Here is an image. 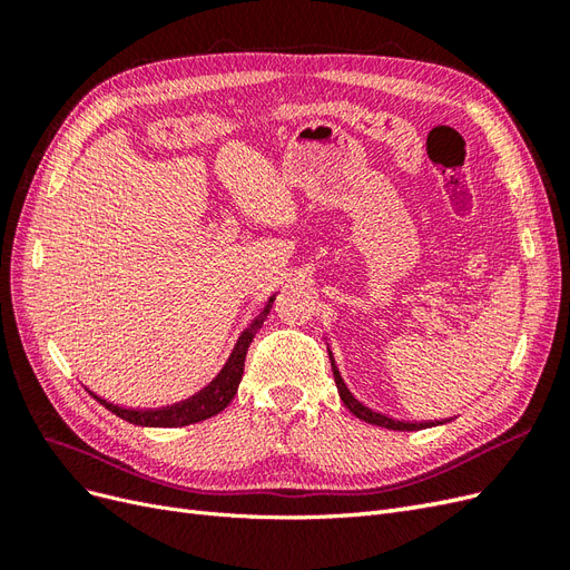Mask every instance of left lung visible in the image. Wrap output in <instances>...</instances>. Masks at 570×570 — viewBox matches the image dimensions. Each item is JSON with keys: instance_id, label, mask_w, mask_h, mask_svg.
I'll list each match as a JSON object with an SVG mask.
<instances>
[{"instance_id": "1", "label": "left lung", "mask_w": 570, "mask_h": 570, "mask_svg": "<svg viewBox=\"0 0 570 570\" xmlns=\"http://www.w3.org/2000/svg\"><path fill=\"white\" fill-rule=\"evenodd\" d=\"M331 364H333V375H335V383H337V392H340V400L344 402V406H347L356 419L366 421V423H373V425H381V428H390V430H423V428H430V425H438V423H404V421H394V419H387L383 416V413H375L373 409L364 406L358 400H354V394L347 390V385H344L342 375L335 366V358L331 354Z\"/></svg>"}]
</instances>
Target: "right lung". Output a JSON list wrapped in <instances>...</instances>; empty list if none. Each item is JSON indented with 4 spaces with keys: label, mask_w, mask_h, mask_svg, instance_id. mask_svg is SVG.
<instances>
[{
    "label": "right lung",
    "mask_w": 570,
    "mask_h": 570,
    "mask_svg": "<svg viewBox=\"0 0 570 570\" xmlns=\"http://www.w3.org/2000/svg\"><path fill=\"white\" fill-rule=\"evenodd\" d=\"M271 306H273V297L268 299L264 312L256 316V321L247 327L243 335H239L235 350H233V354L228 358V364L223 366V371L216 375V381L212 385H206L199 394H195L193 400L174 404V406H166V409L142 411V409L116 406V404H109L107 400H101V396H97L92 392L90 394L95 396L99 404H105L111 413H116L118 419H124V421L135 423V425L178 428V425H189V423H199V421L212 419V416H216V413H220L223 409H226L233 402V396L237 392V385H239V381H243L247 350H249V344H252L258 327L264 325V321H266V316L271 312Z\"/></svg>",
    "instance_id": "obj_1"
}]
</instances>
